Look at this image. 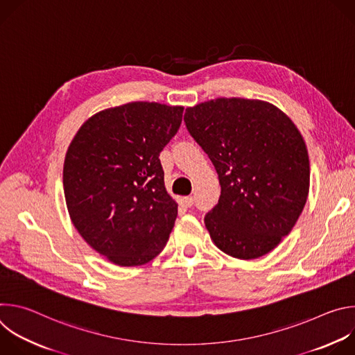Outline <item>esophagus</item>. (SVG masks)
<instances>
[{"instance_id":"obj_1","label":"esophagus","mask_w":355,"mask_h":355,"mask_svg":"<svg viewBox=\"0 0 355 355\" xmlns=\"http://www.w3.org/2000/svg\"><path fill=\"white\" fill-rule=\"evenodd\" d=\"M182 204H184L187 208L192 207V205H193V198H192V196H185V198H182Z\"/></svg>"}]
</instances>
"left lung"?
Segmentation results:
<instances>
[{
  "instance_id": "8db88e82",
  "label": "left lung",
  "mask_w": 355,
  "mask_h": 355,
  "mask_svg": "<svg viewBox=\"0 0 355 355\" xmlns=\"http://www.w3.org/2000/svg\"><path fill=\"white\" fill-rule=\"evenodd\" d=\"M189 135L214 163L220 196L205 215L226 254L266 256L291 233L306 204L308 148L295 123L260 99L216 98L185 110Z\"/></svg>"
}]
</instances>
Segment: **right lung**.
<instances>
[{"label":"right lung","instance_id":"1","mask_svg":"<svg viewBox=\"0 0 355 355\" xmlns=\"http://www.w3.org/2000/svg\"><path fill=\"white\" fill-rule=\"evenodd\" d=\"M182 107L129 103L92 115L64 159L70 219L101 256L121 267L153 260L177 218L164 187L162 150L175 136Z\"/></svg>","mask_w":355,"mask_h":355}]
</instances>
